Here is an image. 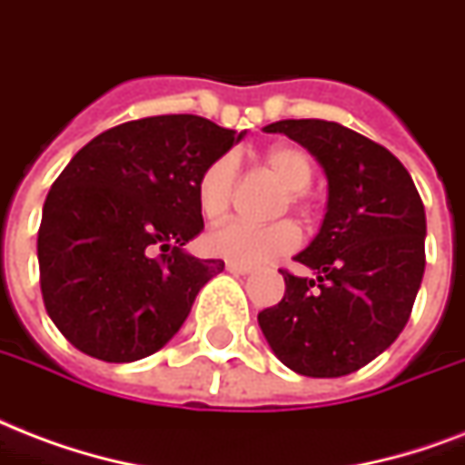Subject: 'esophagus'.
<instances>
[{
	"instance_id": "obj_1",
	"label": "esophagus",
	"mask_w": 465,
	"mask_h": 465,
	"mask_svg": "<svg viewBox=\"0 0 465 465\" xmlns=\"http://www.w3.org/2000/svg\"><path fill=\"white\" fill-rule=\"evenodd\" d=\"M228 272L230 273H252V266H244V264H232V262H228Z\"/></svg>"
}]
</instances>
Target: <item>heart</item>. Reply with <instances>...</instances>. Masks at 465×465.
I'll list each match as a JSON object with an SVG mask.
<instances>
[{
    "label": "heart",
    "mask_w": 465,
    "mask_h": 465,
    "mask_svg": "<svg viewBox=\"0 0 465 465\" xmlns=\"http://www.w3.org/2000/svg\"><path fill=\"white\" fill-rule=\"evenodd\" d=\"M264 164L279 182L289 189V201L301 203V192L312 182L311 154L296 145H273L264 153ZM237 164L232 157H221L211 162L196 183V203L203 218L215 221L230 208L235 192ZM301 232L291 221L269 223V225H252L242 221H228L215 225L203 235V247L213 257L228 259L232 264H264L296 250Z\"/></svg>",
    "instance_id": "obj_1"
}]
</instances>
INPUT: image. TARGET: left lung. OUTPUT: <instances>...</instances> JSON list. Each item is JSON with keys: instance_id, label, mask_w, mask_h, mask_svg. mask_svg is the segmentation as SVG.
Masks as SVG:
<instances>
[{"instance_id": "obj_1", "label": "left lung", "mask_w": 465, "mask_h": 465, "mask_svg": "<svg viewBox=\"0 0 465 465\" xmlns=\"http://www.w3.org/2000/svg\"><path fill=\"white\" fill-rule=\"evenodd\" d=\"M318 160L325 218L296 262L315 279L283 273L282 303L257 315L276 359L312 379L354 373L408 325L424 273L427 218L412 176L379 143L334 121L264 125Z\"/></svg>"}]
</instances>
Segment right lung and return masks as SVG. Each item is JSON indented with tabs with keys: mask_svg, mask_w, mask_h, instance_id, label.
Masks as SVG:
<instances>
[{
	"mask_svg": "<svg viewBox=\"0 0 465 465\" xmlns=\"http://www.w3.org/2000/svg\"><path fill=\"white\" fill-rule=\"evenodd\" d=\"M244 133L192 114L140 118L63 169L43 203L38 266L45 311L79 351L138 361L179 332L225 269L183 250L203 230L196 183Z\"/></svg>",
	"mask_w": 465,
	"mask_h": 465,
	"instance_id": "right-lung-1",
	"label": "right lung"
}]
</instances>
